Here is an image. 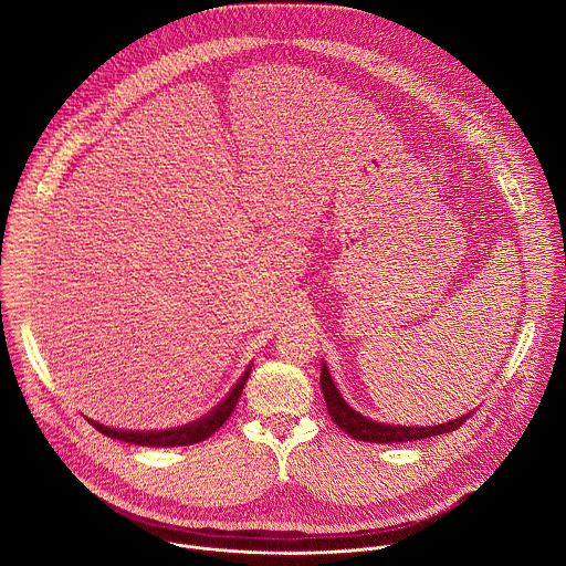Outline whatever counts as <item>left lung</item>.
Listing matches in <instances>:
<instances>
[{
    "mask_svg": "<svg viewBox=\"0 0 566 566\" xmlns=\"http://www.w3.org/2000/svg\"><path fill=\"white\" fill-rule=\"evenodd\" d=\"M319 385H322V394L326 400V409L331 420L344 429V433H348L353 440H361V442H373V444H394V442H413V440H424V438H433V436H442L449 431H455L458 427H462L467 422L469 416H462L453 422L440 424V427H389V424H380L373 422L368 418H364L361 413L353 411L344 398L339 396V391L333 385L331 373L326 368V364H322V373H319Z\"/></svg>",
    "mask_w": 566,
    "mask_h": 566,
    "instance_id": "obj_1",
    "label": "left lung"
}]
</instances>
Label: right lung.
<instances>
[{
  "instance_id": "right-lung-1",
  "label": "right lung",
  "mask_w": 566,
  "mask_h": 566,
  "mask_svg": "<svg viewBox=\"0 0 566 566\" xmlns=\"http://www.w3.org/2000/svg\"><path fill=\"white\" fill-rule=\"evenodd\" d=\"M251 375V368L242 375L240 382L233 387V391L227 396V400L222 405H218L209 416H205L202 420L193 422V424H186V427H177V429H170V431H115V429H108L104 424H97L93 420H88L99 433L108 436V438H115V440H124V442H130V444H139V447H191V444H198V442H205L207 438H211L233 413L240 396H242V389L249 380Z\"/></svg>"
}]
</instances>
